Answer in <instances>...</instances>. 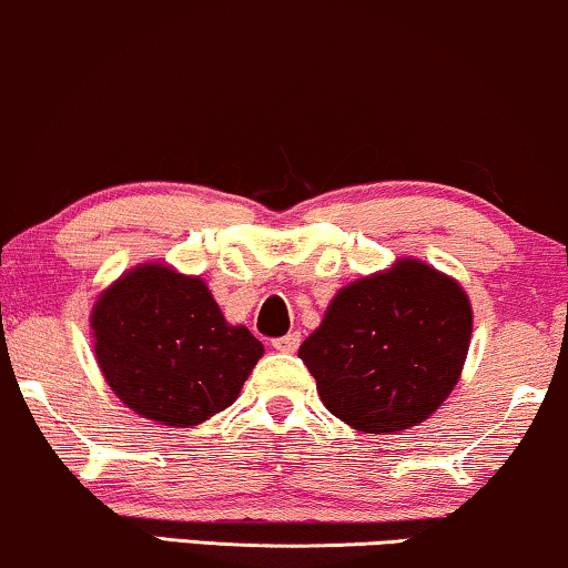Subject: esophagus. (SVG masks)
<instances>
[{
  "instance_id": "1",
  "label": "esophagus",
  "mask_w": 568,
  "mask_h": 568,
  "mask_svg": "<svg viewBox=\"0 0 568 568\" xmlns=\"http://www.w3.org/2000/svg\"><path fill=\"white\" fill-rule=\"evenodd\" d=\"M298 346H301V335L298 333H288V335L275 337V341H272V348L283 351V354H293V351H296Z\"/></svg>"
}]
</instances>
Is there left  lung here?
I'll return each instance as SVG.
<instances>
[{
	"label": "left lung",
	"instance_id": "1",
	"mask_svg": "<svg viewBox=\"0 0 568 568\" xmlns=\"http://www.w3.org/2000/svg\"><path fill=\"white\" fill-rule=\"evenodd\" d=\"M471 337V306L456 280L400 260L343 288L298 358L327 412L362 433L416 427L448 398Z\"/></svg>",
	"mask_w": 568,
	"mask_h": 568
}]
</instances>
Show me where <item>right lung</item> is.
Wrapping results in <instances>:
<instances>
[{
	"mask_svg": "<svg viewBox=\"0 0 568 568\" xmlns=\"http://www.w3.org/2000/svg\"><path fill=\"white\" fill-rule=\"evenodd\" d=\"M91 327L114 396L170 427L199 425L231 406L264 354L246 327L227 325L199 277L162 264H143L104 291Z\"/></svg>",
	"mask_w": 568,
	"mask_h": 568,
	"instance_id": "right-lung-1",
	"label": "right lung"
}]
</instances>
